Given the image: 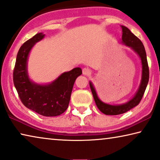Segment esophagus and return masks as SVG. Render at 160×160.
I'll use <instances>...</instances> for the list:
<instances>
[{
    "label": "esophagus",
    "instance_id": "1",
    "mask_svg": "<svg viewBox=\"0 0 160 160\" xmlns=\"http://www.w3.org/2000/svg\"><path fill=\"white\" fill-rule=\"evenodd\" d=\"M90 73H91V71H90V69L88 68L85 67V68L82 69V74L84 75H90Z\"/></svg>",
    "mask_w": 160,
    "mask_h": 160
}]
</instances>
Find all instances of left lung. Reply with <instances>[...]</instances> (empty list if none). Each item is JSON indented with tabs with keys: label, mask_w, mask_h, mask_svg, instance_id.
<instances>
[{
	"label": "left lung",
	"mask_w": 160,
	"mask_h": 160,
	"mask_svg": "<svg viewBox=\"0 0 160 160\" xmlns=\"http://www.w3.org/2000/svg\"><path fill=\"white\" fill-rule=\"evenodd\" d=\"M121 28H122V42L126 46L131 47L141 58V63H142V80H141V82L139 89L138 90V92H137L134 97L128 103H126L125 104L119 106L109 105L100 101L99 98H98L97 94L96 93L93 85H92L91 82H90V88H91L94 101H95L98 109L102 113L107 114V115H118V114L125 113V112L129 111L133 107H136L140 103L141 100L142 99L145 90L147 88L148 79H149V69H148V66L147 53H146L144 46H143L142 42L126 27L121 26Z\"/></svg>",
	"instance_id": "8db88e82"
}]
</instances>
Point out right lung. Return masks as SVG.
Instances as JSON below:
<instances>
[{"label":"right lung","mask_w":160,"mask_h":160,"mask_svg":"<svg viewBox=\"0 0 160 160\" xmlns=\"http://www.w3.org/2000/svg\"><path fill=\"white\" fill-rule=\"evenodd\" d=\"M43 37L42 33H38L20 47L13 69V84L20 100L27 108L42 116H58L68 107L74 83L82 70L79 67L74 68L49 85H40L31 82L27 72L28 54L35 42Z\"/></svg>","instance_id":"right-lung-1"}]
</instances>
